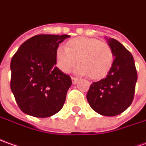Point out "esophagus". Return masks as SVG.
<instances>
[{
	"mask_svg": "<svg viewBox=\"0 0 146 146\" xmlns=\"http://www.w3.org/2000/svg\"><path fill=\"white\" fill-rule=\"evenodd\" d=\"M79 81V79L77 77H72V81H73V84H76L77 81Z\"/></svg>",
	"mask_w": 146,
	"mask_h": 146,
	"instance_id": "34e87169",
	"label": "esophagus"
}]
</instances>
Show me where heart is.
Listing matches in <instances>:
<instances>
[{
	"label": "heart",
	"mask_w": 146,
	"mask_h": 146,
	"mask_svg": "<svg viewBox=\"0 0 146 146\" xmlns=\"http://www.w3.org/2000/svg\"><path fill=\"white\" fill-rule=\"evenodd\" d=\"M55 57L57 67L63 73H69L77 60L80 64L77 68V73L98 80L109 73L113 64L114 53L106 42L79 36L69 40L65 43V48H56Z\"/></svg>",
	"instance_id": "heart-1"
}]
</instances>
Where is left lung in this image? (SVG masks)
I'll return each instance as SVG.
<instances>
[{"label":"left lung","mask_w":146,"mask_h":146,"mask_svg":"<svg viewBox=\"0 0 146 146\" xmlns=\"http://www.w3.org/2000/svg\"><path fill=\"white\" fill-rule=\"evenodd\" d=\"M108 43L114 53L113 66L106 77L93 82L86 98L94 111L113 117L121 113L132 104L137 73L130 52L113 38H109Z\"/></svg>","instance_id":"obj_1"}]
</instances>
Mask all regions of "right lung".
<instances>
[{
	"instance_id": "1",
	"label": "right lung",
	"mask_w": 146,
	"mask_h": 146,
	"mask_svg": "<svg viewBox=\"0 0 146 146\" xmlns=\"http://www.w3.org/2000/svg\"><path fill=\"white\" fill-rule=\"evenodd\" d=\"M69 36L36 35L25 40L12 57L10 88L25 113L48 117L62 109L72 80L56 67L55 52Z\"/></svg>"
}]
</instances>
